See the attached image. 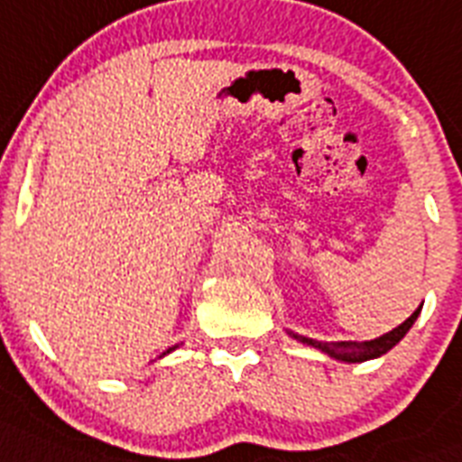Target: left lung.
<instances>
[{"instance_id":"8db88e82","label":"left lung","mask_w":462,"mask_h":462,"mask_svg":"<svg viewBox=\"0 0 462 462\" xmlns=\"http://www.w3.org/2000/svg\"><path fill=\"white\" fill-rule=\"evenodd\" d=\"M422 307L415 309V314L405 319V321L398 326V328L388 330L381 337H374V340H365V343H357V340H337V343H323V340H311V337L297 336V333H290L292 337H297L300 343H307L311 347H319L321 352H326L328 357H336L340 362H366V359H376L381 355H386L391 347L401 343L405 333L412 328V323L417 321V316H420Z\"/></svg>"}]
</instances>
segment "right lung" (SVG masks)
Segmentation results:
<instances>
[{
  "mask_svg": "<svg viewBox=\"0 0 462 462\" xmlns=\"http://www.w3.org/2000/svg\"><path fill=\"white\" fill-rule=\"evenodd\" d=\"M167 352H170V350H167Z\"/></svg>",
  "mask_w": 462,
  "mask_h": 462,
  "instance_id": "1",
  "label": "right lung"
}]
</instances>
